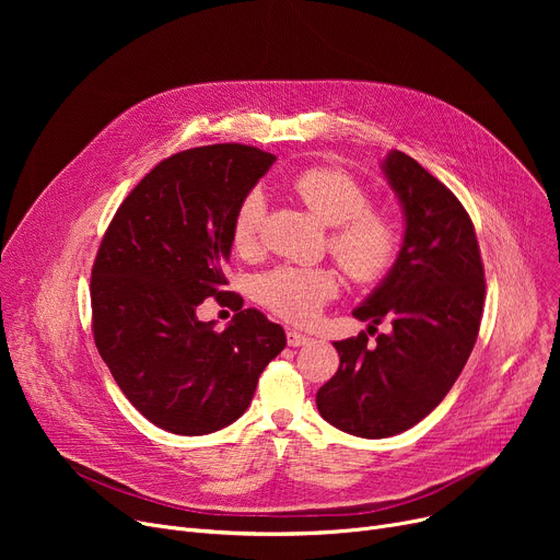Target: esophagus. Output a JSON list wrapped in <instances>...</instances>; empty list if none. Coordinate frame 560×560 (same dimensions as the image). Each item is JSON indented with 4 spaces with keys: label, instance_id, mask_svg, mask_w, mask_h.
Masks as SVG:
<instances>
[{
    "label": "esophagus",
    "instance_id": "esophagus-1",
    "mask_svg": "<svg viewBox=\"0 0 560 560\" xmlns=\"http://www.w3.org/2000/svg\"><path fill=\"white\" fill-rule=\"evenodd\" d=\"M285 338H288V345L290 347H304L311 342V336L302 334V331H295V329H288L285 331Z\"/></svg>",
    "mask_w": 560,
    "mask_h": 560
}]
</instances>
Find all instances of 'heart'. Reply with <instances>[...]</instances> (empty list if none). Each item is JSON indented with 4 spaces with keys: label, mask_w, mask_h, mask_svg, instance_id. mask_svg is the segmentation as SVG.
<instances>
[{
    "label": "heart",
    "mask_w": 560,
    "mask_h": 560,
    "mask_svg": "<svg viewBox=\"0 0 560 560\" xmlns=\"http://www.w3.org/2000/svg\"><path fill=\"white\" fill-rule=\"evenodd\" d=\"M290 190L327 226H334L329 247L342 270L359 281L384 275L395 258L397 233L384 211L370 209L365 188L336 167L315 165L290 179ZM265 197L249 190L233 215L231 241L247 254L258 243ZM338 295V277L322 268H275L256 279V300L275 315L306 325L319 308Z\"/></svg>",
    "instance_id": "b5f03b06"
}]
</instances>
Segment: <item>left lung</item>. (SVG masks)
<instances>
[{"instance_id":"left-lung-1","label":"left lung","mask_w":560,"mask_h":560,"mask_svg":"<svg viewBox=\"0 0 560 560\" xmlns=\"http://www.w3.org/2000/svg\"><path fill=\"white\" fill-rule=\"evenodd\" d=\"M399 199L404 238L388 275L351 311L376 331L334 342L338 372L317 390V410L359 438H390L424 420L445 399L477 342L486 281L475 226L456 195L416 159L381 161Z\"/></svg>"}]
</instances>
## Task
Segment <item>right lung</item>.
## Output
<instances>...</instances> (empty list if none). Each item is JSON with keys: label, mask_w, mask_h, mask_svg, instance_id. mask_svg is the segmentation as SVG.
Instances as JSON below:
<instances>
[{"label": "right lung", "mask_w": 560, "mask_h": 560, "mask_svg": "<svg viewBox=\"0 0 560 560\" xmlns=\"http://www.w3.org/2000/svg\"><path fill=\"white\" fill-rule=\"evenodd\" d=\"M277 156L211 144L161 161L117 209L91 281L100 357L136 410L179 435L238 420L258 376L285 347L262 313H235L222 334L197 306L231 300L222 275L243 197Z\"/></svg>", "instance_id": "add662e5"}]
</instances>
